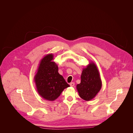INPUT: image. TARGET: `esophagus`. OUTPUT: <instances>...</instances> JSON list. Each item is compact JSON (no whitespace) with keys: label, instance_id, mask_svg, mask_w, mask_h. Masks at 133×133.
Wrapping results in <instances>:
<instances>
[{"label":"esophagus","instance_id":"1","mask_svg":"<svg viewBox=\"0 0 133 133\" xmlns=\"http://www.w3.org/2000/svg\"><path fill=\"white\" fill-rule=\"evenodd\" d=\"M70 86H71V87H73V86H74V85H75V83L74 82H71L70 83Z\"/></svg>","mask_w":133,"mask_h":133}]
</instances>
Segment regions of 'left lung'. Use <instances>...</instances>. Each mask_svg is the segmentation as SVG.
Returning <instances> with one entry per match:
<instances>
[{
	"label": "left lung",
	"instance_id": "left-lung-1",
	"mask_svg": "<svg viewBox=\"0 0 133 133\" xmlns=\"http://www.w3.org/2000/svg\"><path fill=\"white\" fill-rule=\"evenodd\" d=\"M81 79V83L76 86L79 95L86 101L92 100L100 91L102 85L99 72L94 62H90L83 69Z\"/></svg>",
	"mask_w": 133,
	"mask_h": 133
}]
</instances>
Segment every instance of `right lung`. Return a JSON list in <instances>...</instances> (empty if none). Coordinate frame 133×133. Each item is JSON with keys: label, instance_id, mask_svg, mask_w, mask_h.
<instances>
[{"label": "right lung", "instance_id": "add662e5", "mask_svg": "<svg viewBox=\"0 0 133 133\" xmlns=\"http://www.w3.org/2000/svg\"><path fill=\"white\" fill-rule=\"evenodd\" d=\"M53 54L46 55L40 60L34 80L38 94L46 100L53 101L64 90L70 87L63 77L58 73V67L54 61Z\"/></svg>", "mask_w": 133, "mask_h": 133}]
</instances>
